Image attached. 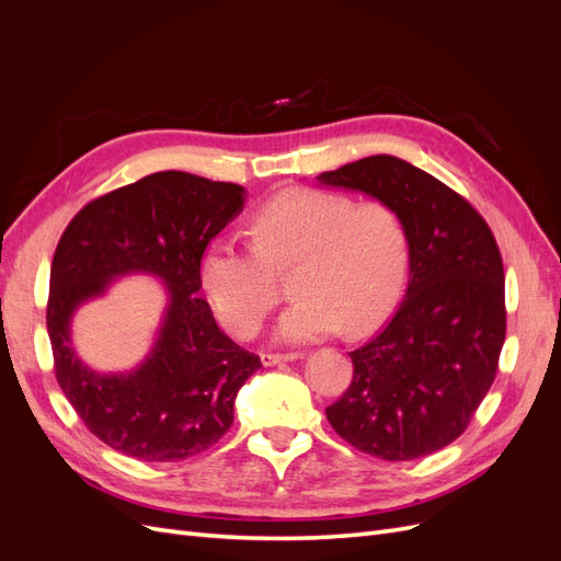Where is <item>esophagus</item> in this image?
Wrapping results in <instances>:
<instances>
[{
	"label": "esophagus",
	"instance_id": "34e87169",
	"mask_svg": "<svg viewBox=\"0 0 561 561\" xmlns=\"http://www.w3.org/2000/svg\"><path fill=\"white\" fill-rule=\"evenodd\" d=\"M299 353H262V363L266 367H274V365H280V363H290V360H297Z\"/></svg>",
	"mask_w": 561,
	"mask_h": 561
}]
</instances>
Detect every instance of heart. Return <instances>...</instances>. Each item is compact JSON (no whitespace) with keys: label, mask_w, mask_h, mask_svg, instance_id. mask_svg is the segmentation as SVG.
Here are the masks:
<instances>
[{"label":"heart","mask_w":561,"mask_h":561,"mask_svg":"<svg viewBox=\"0 0 561 561\" xmlns=\"http://www.w3.org/2000/svg\"><path fill=\"white\" fill-rule=\"evenodd\" d=\"M252 245L217 236L198 276L225 328L250 339L276 307L278 274L297 266V301L278 322L285 342H313L336 330L365 334L396 307L410 271V236L383 201L293 186L250 217Z\"/></svg>","instance_id":"obj_1"}]
</instances>
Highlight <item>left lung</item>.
<instances>
[{
	"mask_svg": "<svg viewBox=\"0 0 561 561\" xmlns=\"http://www.w3.org/2000/svg\"><path fill=\"white\" fill-rule=\"evenodd\" d=\"M318 180L388 203L410 236L404 299L351 351L353 379L328 421L383 461L428 456L468 428L496 379L505 276L494 233L461 194L398 157H367Z\"/></svg>",
	"mask_w": 561,
	"mask_h": 561,
	"instance_id": "8db88e82",
	"label": "left lung"
}]
</instances>
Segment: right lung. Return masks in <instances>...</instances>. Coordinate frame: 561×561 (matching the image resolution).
<instances>
[{"label": "right lung", "mask_w": 561, "mask_h": 561, "mask_svg": "<svg viewBox=\"0 0 561 561\" xmlns=\"http://www.w3.org/2000/svg\"><path fill=\"white\" fill-rule=\"evenodd\" d=\"M245 190L182 171L151 173L87 203L62 231L46 304L56 379L98 439L140 461H182L233 423V400L260 355L217 328L198 297L206 245L243 210ZM154 273L172 301L150 358L128 376H98L69 344V318L112 277Z\"/></svg>", "instance_id": "right-lung-1"}]
</instances>
